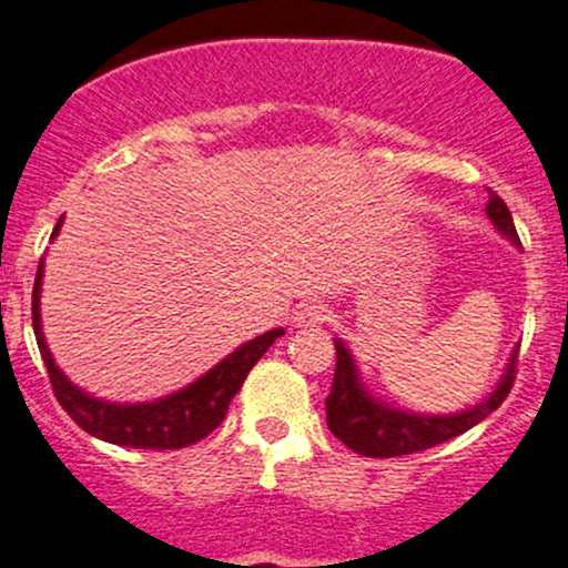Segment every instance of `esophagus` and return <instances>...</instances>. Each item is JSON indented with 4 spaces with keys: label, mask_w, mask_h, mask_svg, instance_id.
<instances>
[{
    "label": "esophagus",
    "mask_w": 568,
    "mask_h": 568,
    "mask_svg": "<svg viewBox=\"0 0 568 568\" xmlns=\"http://www.w3.org/2000/svg\"><path fill=\"white\" fill-rule=\"evenodd\" d=\"M327 316H329L327 305L311 301V303H303L292 318H295L297 327H322V324L327 322Z\"/></svg>",
    "instance_id": "34e87169"
}]
</instances>
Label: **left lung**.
<instances>
[{
    "mask_svg": "<svg viewBox=\"0 0 568 568\" xmlns=\"http://www.w3.org/2000/svg\"><path fill=\"white\" fill-rule=\"evenodd\" d=\"M488 220L501 235H507L515 246H520L518 233H515L513 214L505 206V201L488 190ZM335 378L333 388L327 394V426L329 432L341 439L346 448L354 454L369 456V458H392L405 454H418V450L432 448V445L445 443L464 435L488 418L496 410L513 388L515 381V362H518V348L509 354L505 373H501L499 384L488 394L483 403H475L473 407H464L458 413H448V416H429V413H413L403 410L384 403L375 397L369 388L362 384L359 367L352 348L335 337Z\"/></svg>",
    "mask_w": 568,
    "mask_h": 568,
    "instance_id": "1",
    "label": "left lung"
}]
</instances>
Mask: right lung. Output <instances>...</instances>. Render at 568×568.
<instances>
[{
	"label": "right lung",
	"mask_w": 568,
	"mask_h": 568,
	"mask_svg": "<svg viewBox=\"0 0 568 568\" xmlns=\"http://www.w3.org/2000/svg\"><path fill=\"white\" fill-rule=\"evenodd\" d=\"M61 222H55L53 239L61 231ZM42 276L44 260L37 267L34 292H31V322H34L37 346H40L42 362L48 367L50 384H53L55 399L63 410L72 416V422L85 429L88 435L104 439V443L123 445V448H146V450H174L187 448L199 443L206 435H212L216 426L225 418L227 405L244 386V378L250 369L257 365V359L273 346L276 337L284 335L282 327L267 329L265 335H257L254 341L244 343L227 354L225 359L195 378L180 392H171L169 397L152 399V403H110L88 394L85 388L63 375V369L55 365L48 343L42 335V316H40V295H42Z\"/></svg>",
	"instance_id": "1"
}]
</instances>
